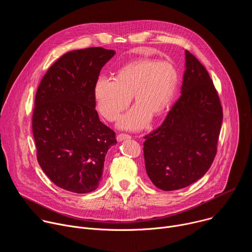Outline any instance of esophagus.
Segmentation results:
<instances>
[{
	"mask_svg": "<svg viewBox=\"0 0 252 252\" xmlns=\"http://www.w3.org/2000/svg\"><path fill=\"white\" fill-rule=\"evenodd\" d=\"M131 136L129 135V134H126V133H120V134H118L117 135V139L119 140V141H122V140H125V139H128V138H130Z\"/></svg>",
	"mask_w": 252,
	"mask_h": 252,
	"instance_id": "1",
	"label": "esophagus"
}]
</instances>
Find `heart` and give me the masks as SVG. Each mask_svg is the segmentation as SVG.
<instances>
[{
	"label": "heart",
	"mask_w": 252,
	"mask_h": 252,
	"mask_svg": "<svg viewBox=\"0 0 252 252\" xmlns=\"http://www.w3.org/2000/svg\"><path fill=\"white\" fill-rule=\"evenodd\" d=\"M178 83L175 67L166 61L138 59L124 65L115 78L100 77L94 86L97 110L107 121L118 120L130 103L136 104L124 116L119 126L126 129L145 126L154 117L161 116L169 106Z\"/></svg>",
	"instance_id": "obj_1"
}]
</instances>
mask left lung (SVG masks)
<instances>
[{"label":"left lung","mask_w":252,"mask_h":252,"mask_svg":"<svg viewBox=\"0 0 252 252\" xmlns=\"http://www.w3.org/2000/svg\"><path fill=\"white\" fill-rule=\"evenodd\" d=\"M182 95L157 129L145 135L147 173L159 189H181L198 181L218 153L222 106L206 68L186 51Z\"/></svg>","instance_id":"obj_1"}]
</instances>
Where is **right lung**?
I'll use <instances>...</instances> for the list:
<instances>
[{"mask_svg": "<svg viewBox=\"0 0 252 252\" xmlns=\"http://www.w3.org/2000/svg\"><path fill=\"white\" fill-rule=\"evenodd\" d=\"M116 52L103 48L71 51L48 69L34 98L32 118L37 159L59 188L76 193L97 189L116 132L95 111L94 86Z\"/></svg>", "mask_w": 252, "mask_h": 252, "instance_id": "1", "label": "right lung"}]
</instances>
